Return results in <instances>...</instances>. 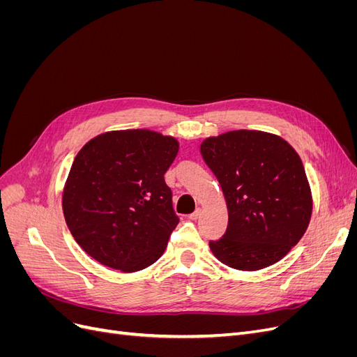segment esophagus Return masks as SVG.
Returning a JSON list of instances; mask_svg holds the SVG:
<instances>
[{
	"instance_id": "1",
	"label": "esophagus",
	"mask_w": 357,
	"mask_h": 357,
	"mask_svg": "<svg viewBox=\"0 0 357 357\" xmlns=\"http://www.w3.org/2000/svg\"><path fill=\"white\" fill-rule=\"evenodd\" d=\"M201 214H202L201 208H197L195 211H193V213L189 215V219H190V220H198V219L201 218Z\"/></svg>"
}]
</instances>
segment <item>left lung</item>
<instances>
[{
  "label": "left lung",
  "mask_w": 357,
  "mask_h": 357,
  "mask_svg": "<svg viewBox=\"0 0 357 357\" xmlns=\"http://www.w3.org/2000/svg\"><path fill=\"white\" fill-rule=\"evenodd\" d=\"M205 164L219 180L228 228L210 241L213 255L240 271L283 259L305 234L312 197L296 150L264 131H229L201 143Z\"/></svg>",
  "instance_id": "obj_1"
}]
</instances>
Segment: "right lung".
Instances as JSON below:
<instances>
[{"mask_svg": "<svg viewBox=\"0 0 357 357\" xmlns=\"http://www.w3.org/2000/svg\"><path fill=\"white\" fill-rule=\"evenodd\" d=\"M177 153L174 137L150 129L104 132L82 147L62 210L74 240L96 262L135 273L164 255L178 223L164 178Z\"/></svg>", "mask_w": 357, "mask_h": 357, "instance_id": "add662e5", "label": "right lung"}]
</instances>
